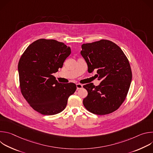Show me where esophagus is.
Here are the masks:
<instances>
[{"label":"esophagus","instance_id":"1","mask_svg":"<svg viewBox=\"0 0 153 153\" xmlns=\"http://www.w3.org/2000/svg\"><path fill=\"white\" fill-rule=\"evenodd\" d=\"M76 86H77V90H79V89H81L82 87H83V85L80 83H77L76 84Z\"/></svg>","mask_w":153,"mask_h":153}]
</instances>
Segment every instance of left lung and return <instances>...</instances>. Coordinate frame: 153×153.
I'll use <instances>...</instances> for the list:
<instances>
[{
  "label": "left lung",
  "instance_id": "obj_1",
  "mask_svg": "<svg viewBox=\"0 0 153 153\" xmlns=\"http://www.w3.org/2000/svg\"><path fill=\"white\" fill-rule=\"evenodd\" d=\"M82 49L88 71L97 70L101 80L98 86L93 83L83 86L88 91L83 104L93 114H110L121 106L129 89L132 72L128 59L118 45L108 40L85 43Z\"/></svg>",
  "mask_w": 153,
  "mask_h": 153
}]
</instances>
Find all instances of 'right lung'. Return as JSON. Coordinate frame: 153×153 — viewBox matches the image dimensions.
<instances>
[{"mask_svg": "<svg viewBox=\"0 0 153 153\" xmlns=\"http://www.w3.org/2000/svg\"><path fill=\"white\" fill-rule=\"evenodd\" d=\"M71 48L54 39H40L30 44L18 63L22 94L30 106L43 115L62 112L76 90L74 83H59L53 73L63 66Z\"/></svg>", "mask_w": 153, "mask_h": 153, "instance_id": "obj_1", "label": "right lung"}]
</instances>
